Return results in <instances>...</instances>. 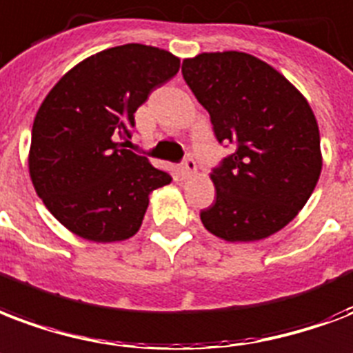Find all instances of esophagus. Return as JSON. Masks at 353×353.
Returning a JSON list of instances; mask_svg holds the SVG:
<instances>
[{
  "instance_id": "obj_1",
  "label": "esophagus",
  "mask_w": 353,
  "mask_h": 353,
  "mask_svg": "<svg viewBox=\"0 0 353 353\" xmlns=\"http://www.w3.org/2000/svg\"><path fill=\"white\" fill-rule=\"evenodd\" d=\"M196 172H198V166H196L194 159H187V161H183L181 166H179V174H181L183 177L194 176Z\"/></svg>"
}]
</instances>
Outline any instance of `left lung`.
I'll return each mask as SVG.
<instances>
[{
    "label": "left lung",
    "instance_id": "8db88e82",
    "mask_svg": "<svg viewBox=\"0 0 353 353\" xmlns=\"http://www.w3.org/2000/svg\"><path fill=\"white\" fill-rule=\"evenodd\" d=\"M181 72L219 142L235 144L211 172L216 200L200 212L201 224L228 242L278 233L307 203L322 170L311 105L278 70L242 51L200 53Z\"/></svg>",
    "mask_w": 353,
    "mask_h": 353
}]
</instances>
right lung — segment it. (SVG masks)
<instances>
[{
	"instance_id": "right-lung-1",
	"label": "right lung",
	"mask_w": 353,
	"mask_h": 353,
	"mask_svg": "<svg viewBox=\"0 0 353 353\" xmlns=\"http://www.w3.org/2000/svg\"><path fill=\"white\" fill-rule=\"evenodd\" d=\"M177 72L170 51L123 44L75 64L46 96L29 176L66 230L92 242L125 241L141 230L150 194L172 177L118 141L131 137L133 114L153 88Z\"/></svg>"
}]
</instances>
